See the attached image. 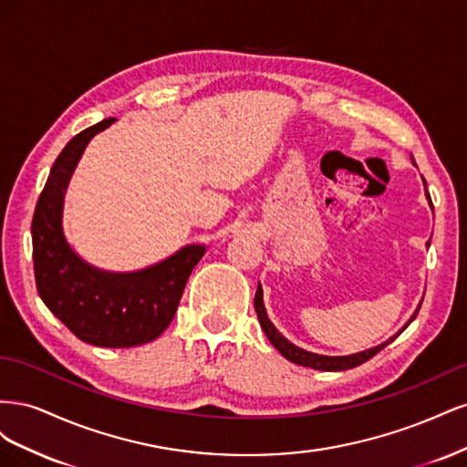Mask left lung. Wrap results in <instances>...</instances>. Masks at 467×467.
Returning a JSON list of instances; mask_svg holds the SVG:
<instances>
[{"label":"left lung","instance_id":"1","mask_svg":"<svg viewBox=\"0 0 467 467\" xmlns=\"http://www.w3.org/2000/svg\"><path fill=\"white\" fill-rule=\"evenodd\" d=\"M422 182H425V192H427V181L422 179ZM427 199H429V202H431V194H429V192H427ZM431 208L434 210L432 202H431ZM429 245H431V242L427 244V247H429ZM419 307H420V306H419ZM419 307L415 309V314L411 316V319H409L398 333H395L393 337H389L388 341H384L381 345L372 347V348H366V350H362V352H355V355H347V357H325V355H316V352L304 350V348H300V347H296L294 343H290L288 338L275 327L273 321L268 319V316H266V309H265V304H263V288H261V282H259L257 292H255V312H257L261 327H263L265 335L268 337V341H271V345L280 352L282 357L288 358L290 362L300 364V366H307V368L321 370V372H341V370H348V368H357V366L364 364L366 360H370L374 355H378V352H379L381 348H386V347L393 341L395 337H400V335L407 329V325L411 323V321L415 319V316L419 314Z\"/></svg>","mask_w":467,"mask_h":467}]
</instances>
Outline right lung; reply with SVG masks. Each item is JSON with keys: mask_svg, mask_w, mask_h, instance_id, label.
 <instances>
[{"mask_svg": "<svg viewBox=\"0 0 467 467\" xmlns=\"http://www.w3.org/2000/svg\"><path fill=\"white\" fill-rule=\"evenodd\" d=\"M115 120L89 126L60 151L38 196L31 234L36 290L50 312L83 343L126 348L167 329L206 247L187 245L142 271L110 273L83 261L67 244L62 214L69 179L91 138Z\"/></svg>", "mask_w": 467, "mask_h": 467, "instance_id": "right-lung-1", "label": "right lung"}]
</instances>
